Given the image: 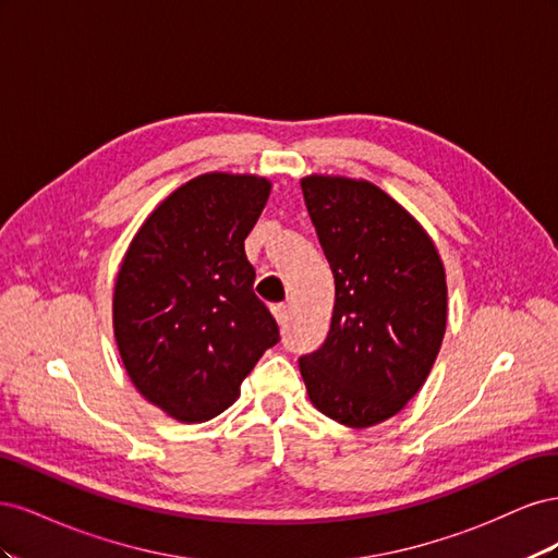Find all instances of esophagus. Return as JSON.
<instances>
[{"mask_svg":"<svg viewBox=\"0 0 558 558\" xmlns=\"http://www.w3.org/2000/svg\"><path fill=\"white\" fill-rule=\"evenodd\" d=\"M272 316L277 318L279 326H283L286 318H289V307H286V305H272Z\"/></svg>","mask_w":558,"mask_h":558,"instance_id":"34e87169","label":"esophagus"}]
</instances>
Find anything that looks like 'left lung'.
Instances as JSON below:
<instances>
[{
    "instance_id": "8db88e82",
    "label": "left lung",
    "mask_w": 558,
    "mask_h": 558,
    "mask_svg": "<svg viewBox=\"0 0 558 558\" xmlns=\"http://www.w3.org/2000/svg\"><path fill=\"white\" fill-rule=\"evenodd\" d=\"M332 269L324 347L300 359L314 408L349 428L396 416L430 375L447 328V275L430 234L365 179L300 181Z\"/></svg>"
}]
</instances>
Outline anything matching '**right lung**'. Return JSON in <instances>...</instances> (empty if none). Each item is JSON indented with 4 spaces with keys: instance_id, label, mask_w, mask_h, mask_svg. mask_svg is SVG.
<instances>
[{
    "instance_id": "add662e5",
    "label": "right lung",
    "mask_w": 558,
    "mask_h": 558,
    "mask_svg": "<svg viewBox=\"0 0 558 558\" xmlns=\"http://www.w3.org/2000/svg\"><path fill=\"white\" fill-rule=\"evenodd\" d=\"M269 191V179L256 174L185 181L146 216L116 275L113 337L125 373L181 424L228 410L279 342L244 253Z\"/></svg>"
}]
</instances>
